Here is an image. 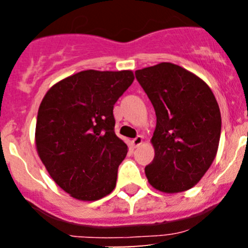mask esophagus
Instances as JSON below:
<instances>
[{
    "label": "esophagus",
    "mask_w": 248,
    "mask_h": 248,
    "mask_svg": "<svg viewBox=\"0 0 248 248\" xmlns=\"http://www.w3.org/2000/svg\"><path fill=\"white\" fill-rule=\"evenodd\" d=\"M132 143H133L134 147L141 146V144L143 143V136H141V135L136 136L135 139H133V140H132Z\"/></svg>",
    "instance_id": "obj_1"
}]
</instances>
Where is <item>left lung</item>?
I'll list each match as a JSON object with an SVG mask.
<instances>
[{"mask_svg": "<svg viewBox=\"0 0 248 248\" xmlns=\"http://www.w3.org/2000/svg\"><path fill=\"white\" fill-rule=\"evenodd\" d=\"M135 76L156 113L150 140L155 156L144 168L148 182L164 193L186 191L217 155L221 116L216 96L203 79L172 62L144 67Z\"/></svg>", "mask_w": 248, "mask_h": 248, "instance_id": "obj_1", "label": "left lung"}]
</instances>
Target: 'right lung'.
<instances>
[{
	"label": "right lung",
	"mask_w": 248,
	"mask_h": 248,
	"mask_svg": "<svg viewBox=\"0 0 248 248\" xmlns=\"http://www.w3.org/2000/svg\"><path fill=\"white\" fill-rule=\"evenodd\" d=\"M133 81L130 70H86L56 82L43 98L36 149L71 197L94 202L114 190L128 147L114 132L113 107Z\"/></svg>",
	"instance_id": "right-lung-1"
}]
</instances>
